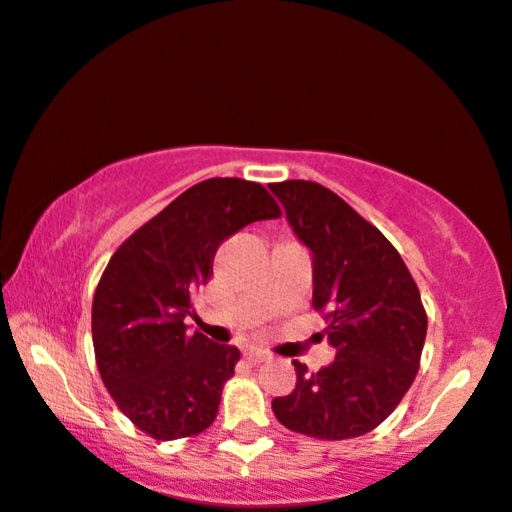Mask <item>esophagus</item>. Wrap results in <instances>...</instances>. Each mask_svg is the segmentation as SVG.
Wrapping results in <instances>:
<instances>
[{"instance_id": "34e87169", "label": "esophagus", "mask_w": 512, "mask_h": 512, "mask_svg": "<svg viewBox=\"0 0 512 512\" xmlns=\"http://www.w3.org/2000/svg\"><path fill=\"white\" fill-rule=\"evenodd\" d=\"M245 357H248L250 362H264V360H272V353H267V350L262 348H248L245 350Z\"/></svg>"}]
</instances>
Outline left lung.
<instances>
[{"label":"left lung","instance_id":"1","mask_svg":"<svg viewBox=\"0 0 512 512\" xmlns=\"http://www.w3.org/2000/svg\"><path fill=\"white\" fill-rule=\"evenodd\" d=\"M295 238L312 257V303L326 310L336 360L307 372L295 360V389L274 398L291 432L341 441L372 432L410 389L427 336V312L403 257L329 188L272 183Z\"/></svg>","mask_w":512,"mask_h":512}]
</instances>
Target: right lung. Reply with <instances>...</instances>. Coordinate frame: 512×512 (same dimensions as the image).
I'll use <instances>...</instances> for the list:
<instances>
[{
    "label": "right lung",
    "mask_w": 512,
    "mask_h": 512,
    "mask_svg": "<svg viewBox=\"0 0 512 512\" xmlns=\"http://www.w3.org/2000/svg\"><path fill=\"white\" fill-rule=\"evenodd\" d=\"M281 217L274 197L243 178H209L133 233L92 300V346L123 415L152 439L205 432L240 350L188 334L193 295L212 279L217 248L252 221Z\"/></svg>",
    "instance_id": "right-lung-1"
}]
</instances>
